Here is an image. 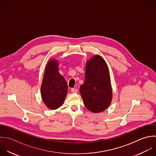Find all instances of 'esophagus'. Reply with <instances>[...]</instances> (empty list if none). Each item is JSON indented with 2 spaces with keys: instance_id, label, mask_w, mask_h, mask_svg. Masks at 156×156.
I'll list each match as a JSON object with an SVG mask.
<instances>
[{
  "instance_id": "esophagus-1",
  "label": "esophagus",
  "mask_w": 156,
  "mask_h": 156,
  "mask_svg": "<svg viewBox=\"0 0 156 156\" xmlns=\"http://www.w3.org/2000/svg\"><path fill=\"white\" fill-rule=\"evenodd\" d=\"M71 92L72 93H74V94H76L78 92V90L76 89H75V88H72L71 89Z\"/></svg>"
}]
</instances>
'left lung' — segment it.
<instances>
[{
    "label": "left lung",
    "mask_w": 156,
    "mask_h": 156,
    "mask_svg": "<svg viewBox=\"0 0 156 156\" xmlns=\"http://www.w3.org/2000/svg\"><path fill=\"white\" fill-rule=\"evenodd\" d=\"M80 90L86 108L94 113L105 111L111 104L112 91L110 75L101 56L97 55L87 61L85 80Z\"/></svg>",
    "instance_id": "8db88e82"
}]
</instances>
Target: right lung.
Masks as SVG:
<instances>
[{"label": "right lung", "instance_id": "1", "mask_svg": "<svg viewBox=\"0 0 156 156\" xmlns=\"http://www.w3.org/2000/svg\"><path fill=\"white\" fill-rule=\"evenodd\" d=\"M67 90V81L58 72V61L54 59L49 60L41 87L44 103L49 109H58L63 105Z\"/></svg>", "mask_w": 156, "mask_h": 156}]
</instances>
